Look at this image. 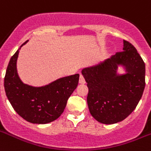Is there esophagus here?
I'll list each match as a JSON object with an SVG mask.
<instances>
[{"mask_svg": "<svg viewBox=\"0 0 151 151\" xmlns=\"http://www.w3.org/2000/svg\"><path fill=\"white\" fill-rule=\"evenodd\" d=\"M79 83L80 84H85L86 83V80H85L83 75H80V77H79Z\"/></svg>", "mask_w": 151, "mask_h": 151, "instance_id": "obj_1", "label": "esophagus"}]
</instances>
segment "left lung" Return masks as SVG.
I'll return each mask as SVG.
<instances>
[{
	"label": "left lung",
	"instance_id": "obj_1",
	"mask_svg": "<svg viewBox=\"0 0 151 151\" xmlns=\"http://www.w3.org/2000/svg\"><path fill=\"white\" fill-rule=\"evenodd\" d=\"M123 52L82 69L93 117L103 124L123 121L134 111L145 87V64L133 45L123 40ZM122 67L124 73H117Z\"/></svg>",
	"mask_w": 151,
	"mask_h": 151
}]
</instances>
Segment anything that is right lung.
<instances>
[{"label": "right lung", "mask_w": 151, "mask_h": 151, "mask_svg": "<svg viewBox=\"0 0 151 151\" xmlns=\"http://www.w3.org/2000/svg\"><path fill=\"white\" fill-rule=\"evenodd\" d=\"M19 49L10 59L4 77L6 96L16 113L32 123L46 124L61 116L67 101L76 89L79 74L62 77L42 86L25 84L17 74Z\"/></svg>", "instance_id": "obj_1"}]
</instances>
